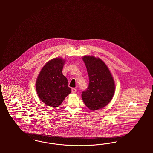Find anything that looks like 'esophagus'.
<instances>
[{
	"label": "esophagus",
	"mask_w": 153,
	"mask_h": 153,
	"mask_svg": "<svg viewBox=\"0 0 153 153\" xmlns=\"http://www.w3.org/2000/svg\"><path fill=\"white\" fill-rule=\"evenodd\" d=\"M72 93H76L77 92V89L75 88H72Z\"/></svg>",
	"instance_id": "1"
}]
</instances>
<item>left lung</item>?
<instances>
[{
  "label": "left lung",
  "mask_w": 153,
  "mask_h": 153,
  "mask_svg": "<svg viewBox=\"0 0 153 153\" xmlns=\"http://www.w3.org/2000/svg\"><path fill=\"white\" fill-rule=\"evenodd\" d=\"M89 77L88 87L82 93L85 105L96 111L108 105L115 91V84L111 73L104 62L93 56L82 58Z\"/></svg>",
  "instance_id": "1"
}]
</instances>
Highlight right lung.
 <instances>
[{
  "instance_id": "add662e5",
  "label": "right lung",
  "mask_w": 153,
  "mask_h": 153,
  "mask_svg": "<svg viewBox=\"0 0 153 153\" xmlns=\"http://www.w3.org/2000/svg\"><path fill=\"white\" fill-rule=\"evenodd\" d=\"M65 60L54 58L47 62L37 77L36 88L42 102L51 107H58L71 92L67 79L62 74Z\"/></svg>"
}]
</instances>
